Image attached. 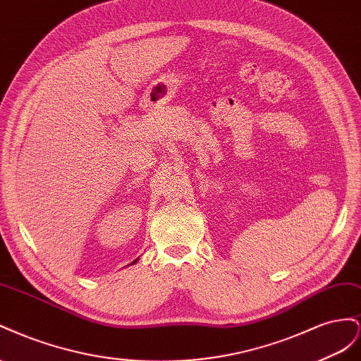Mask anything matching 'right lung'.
I'll return each instance as SVG.
<instances>
[{
	"label": "right lung",
	"mask_w": 361,
	"mask_h": 361,
	"mask_svg": "<svg viewBox=\"0 0 361 361\" xmlns=\"http://www.w3.org/2000/svg\"><path fill=\"white\" fill-rule=\"evenodd\" d=\"M137 260H139V259H136L135 262H131V264H135V263H137ZM127 266H130V264H127Z\"/></svg>",
	"instance_id": "1"
}]
</instances>
